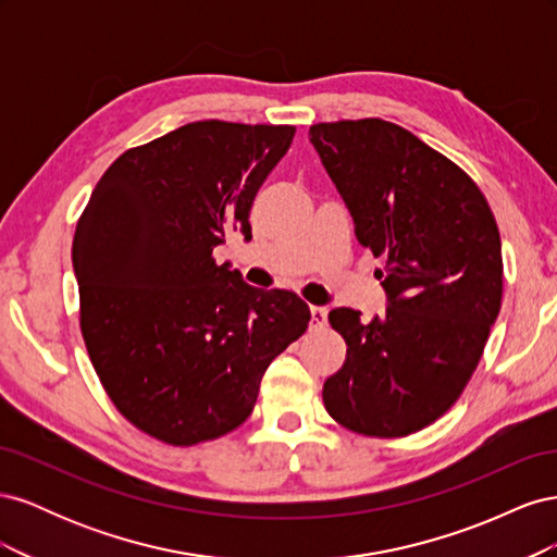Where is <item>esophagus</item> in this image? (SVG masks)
<instances>
[{
    "label": "esophagus",
    "mask_w": 557,
    "mask_h": 557,
    "mask_svg": "<svg viewBox=\"0 0 557 557\" xmlns=\"http://www.w3.org/2000/svg\"><path fill=\"white\" fill-rule=\"evenodd\" d=\"M327 325V309L325 307H311V327L323 330Z\"/></svg>",
    "instance_id": "34e87169"
}]
</instances>
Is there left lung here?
<instances>
[{
	"label": "left lung",
	"instance_id": "obj_1",
	"mask_svg": "<svg viewBox=\"0 0 557 557\" xmlns=\"http://www.w3.org/2000/svg\"><path fill=\"white\" fill-rule=\"evenodd\" d=\"M358 242L383 260L387 309H332L346 362L323 385L336 423L407 436L444 416L483 356L502 307V242L479 185L409 129L381 117L311 125Z\"/></svg>",
	"mask_w": 557,
	"mask_h": 557
}]
</instances>
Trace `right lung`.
I'll return each mask as SVG.
<instances>
[{
	"mask_svg": "<svg viewBox=\"0 0 557 557\" xmlns=\"http://www.w3.org/2000/svg\"><path fill=\"white\" fill-rule=\"evenodd\" d=\"M293 137V125L188 123L125 150L78 218L83 342L115 409L164 444L239 428L267 367L309 327L295 293L213 260L230 230L250 239L252 199Z\"/></svg>",
	"mask_w": 557,
	"mask_h": 557,
	"instance_id": "1",
	"label": "right lung"
}]
</instances>
